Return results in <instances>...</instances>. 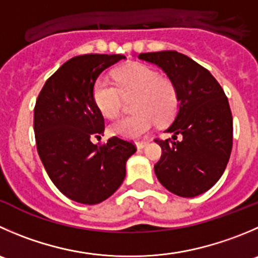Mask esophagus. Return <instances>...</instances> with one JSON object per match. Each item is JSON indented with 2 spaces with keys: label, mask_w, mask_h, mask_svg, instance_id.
<instances>
[{
  "label": "esophagus",
  "mask_w": 258,
  "mask_h": 258,
  "mask_svg": "<svg viewBox=\"0 0 258 258\" xmlns=\"http://www.w3.org/2000/svg\"><path fill=\"white\" fill-rule=\"evenodd\" d=\"M146 145H147V142H146V141L136 142V146H137V149H144V147L146 146Z\"/></svg>",
  "instance_id": "1"
}]
</instances>
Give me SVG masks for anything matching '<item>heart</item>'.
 Returning <instances> with one entry per match:
<instances>
[{"mask_svg": "<svg viewBox=\"0 0 258 258\" xmlns=\"http://www.w3.org/2000/svg\"><path fill=\"white\" fill-rule=\"evenodd\" d=\"M114 83L99 78L93 87L97 108L107 118H114L121 112L123 98L134 97V114L118 119L109 126V132L124 139H139L155 123L165 124L174 118L179 108V93L170 79L160 77L157 71L144 64H130L117 69Z\"/></svg>", "mask_w": 258, "mask_h": 258, "instance_id": "heart-1", "label": "heart"}]
</instances>
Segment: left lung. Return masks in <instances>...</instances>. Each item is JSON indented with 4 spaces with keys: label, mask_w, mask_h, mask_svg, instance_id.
I'll return each mask as SVG.
<instances>
[{
    "label": "left lung",
    "mask_w": 258,
    "mask_h": 258,
    "mask_svg": "<svg viewBox=\"0 0 258 258\" xmlns=\"http://www.w3.org/2000/svg\"><path fill=\"white\" fill-rule=\"evenodd\" d=\"M139 59L166 73L179 93V109L166 132L155 141L162 154L155 174L169 191L192 198L211 189L226 170L233 144L228 99L213 76L177 51L142 52Z\"/></svg>",
    "instance_id": "8db88e82"
}]
</instances>
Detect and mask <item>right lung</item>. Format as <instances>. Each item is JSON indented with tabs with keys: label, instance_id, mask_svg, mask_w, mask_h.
Returning <instances> with one entry per match:
<instances>
[{
	"label": "right lung",
	"instance_id": "right-lung-1",
	"mask_svg": "<svg viewBox=\"0 0 258 258\" xmlns=\"http://www.w3.org/2000/svg\"><path fill=\"white\" fill-rule=\"evenodd\" d=\"M124 55L86 54L64 62L42 87L34 109V131L42 165L55 186L82 204H98L113 194L126 176L132 142L113 136L104 145L93 137L104 132V118L93 99V87L104 69Z\"/></svg>",
	"mask_w": 258,
	"mask_h": 258
}]
</instances>
